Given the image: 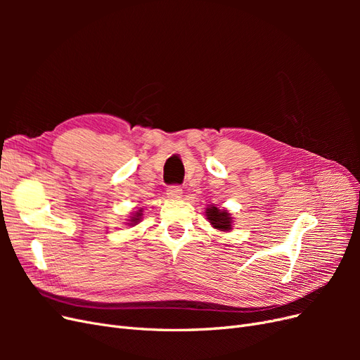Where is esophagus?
I'll return each mask as SVG.
<instances>
[{
  "mask_svg": "<svg viewBox=\"0 0 360 360\" xmlns=\"http://www.w3.org/2000/svg\"><path fill=\"white\" fill-rule=\"evenodd\" d=\"M181 193H183V189L179 186V184H172V186H169V188L167 189L168 198H172V200L180 198Z\"/></svg>",
  "mask_w": 360,
  "mask_h": 360,
  "instance_id": "obj_1",
  "label": "esophagus"
}]
</instances>
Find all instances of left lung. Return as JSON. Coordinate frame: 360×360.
I'll return each mask as SVG.
<instances>
[{"label":"left lung","instance_id":"8db88e82","mask_svg":"<svg viewBox=\"0 0 360 360\" xmlns=\"http://www.w3.org/2000/svg\"><path fill=\"white\" fill-rule=\"evenodd\" d=\"M205 216L209 222L213 225V228L219 231H230L233 230V217L226 210L217 209L216 205H209L205 209Z\"/></svg>","mask_w":360,"mask_h":360}]
</instances>
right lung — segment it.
<instances>
[{
  "mask_svg": "<svg viewBox=\"0 0 360 360\" xmlns=\"http://www.w3.org/2000/svg\"><path fill=\"white\" fill-rule=\"evenodd\" d=\"M141 219H143V209H139V210H136L132 216H130V219H129V225L130 226H134V225H136L138 222H141Z\"/></svg>",
  "mask_w": 360,
  "mask_h": 360,
  "instance_id": "right-lung-1",
  "label": "right lung"
}]
</instances>
